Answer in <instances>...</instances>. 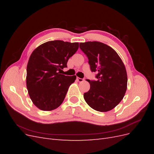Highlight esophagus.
Listing matches in <instances>:
<instances>
[{
    "label": "esophagus",
    "instance_id": "obj_1",
    "mask_svg": "<svg viewBox=\"0 0 154 154\" xmlns=\"http://www.w3.org/2000/svg\"><path fill=\"white\" fill-rule=\"evenodd\" d=\"M77 81L79 82H83V79L80 78H77Z\"/></svg>",
    "mask_w": 154,
    "mask_h": 154
}]
</instances>
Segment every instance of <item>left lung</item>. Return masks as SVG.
Masks as SVG:
<instances>
[{
	"label": "left lung",
	"mask_w": 154,
	"mask_h": 154,
	"mask_svg": "<svg viewBox=\"0 0 154 154\" xmlns=\"http://www.w3.org/2000/svg\"><path fill=\"white\" fill-rule=\"evenodd\" d=\"M80 48L88 59L92 72H96L97 81L88 80L90 89L84 93L86 103L95 110L107 112L117 106L127 88L125 65L116 51L99 42L80 43Z\"/></svg>",
	"instance_id": "left-lung-1"
}]
</instances>
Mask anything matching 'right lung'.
Returning a JSON list of instances; mask_svg holds the SVG:
<instances>
[{"label":"right lung","instance_id":"1","mask_svg":"<svg viewBox=\"0 0 154 154\" xmlns=\"http://www.w3.org/2000/svg\"><path fill=\"white\" fill-rule=\"evenodd\" d=\"M79 48L78 42L49 41L31 53L27 66L26 86L30 98L39 109L51 111L62 103L69 86L76 79L60 74L70 57Z\"/></svg>","mask_w":154,"mask_h":154}]
</instances>
